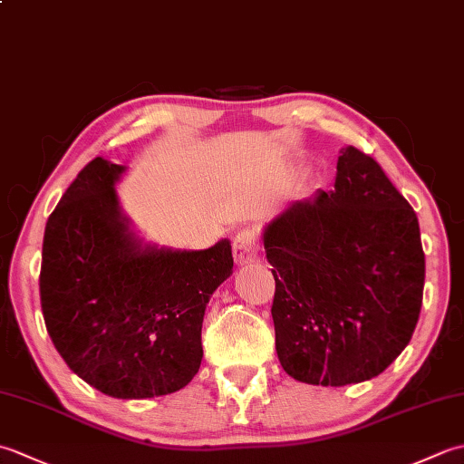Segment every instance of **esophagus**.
I'll return each mask as SVG.
<instances>
[{
  "label": "esophagus",
  "mask_w": 464,
  "mask_h": 464,
  "mask_svg": "<svg viewBox=\"0 0 464 464\" xmlns=\"http://www.w3.org/2000/svg\"><path fill=\"white\" fill-rule=\"evenodd\" d=\"M259 235L251 227L247 229H241L233 239V257L237 265H249L259 255Z\"/></svg>",
  "instance_id": "1"
}]
</instances>
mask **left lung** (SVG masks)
Returning <instances> with one entry per match:
<instances>
[{
	"mask_svg": "<svg viewBox=\"0 0 464 464\" xmlns=\"http://www.w3.org/2000/svg\"><path fill=\"white\" fill-rule=\"evenodd\" d=\"M263 243L275 277V347L293 379L362 382L407 347L425 253L417 213L371 155L341 150L334 189L289 207Z\"/></svg>",
	"mask_w": 464,
	"mask_h": 464,
	"instance_id": "1",
	"label": "left lung"
}]
</instances>
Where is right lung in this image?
I'll return each mask as SVG.
<instances>
[{
    "label": "right lung",
    "instance_id": "1",
    "mask_svg": "<svg viewBox=\"0 0 464 464\" xmlns=\"http://www.w3.org/2000/svg\"><path fill=\"white\" fill-rule=\"evenodd\" d=\"M125 169L95 157L49 215L39 297L67 367L117 399L183 389L201 367L205 304L233 269L227 239L205 251L141 247L113 189Z\"/></svg>",
    "mask_w": 464,
    "mask_h": 464
}]
</instances>
